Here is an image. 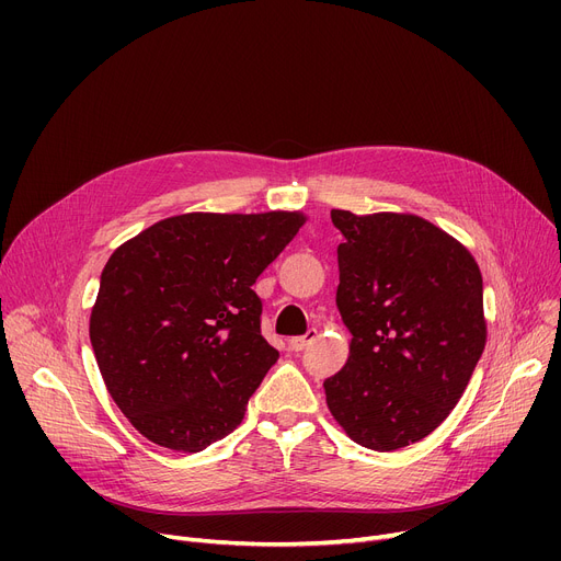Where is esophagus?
I'll return each mask as SVG.
<instances>
[{
    "label": "esophagus",
    "mask_w": 561,
    "mask_h": 561,
    "mask_svg": "<svg viewBox=\"0 0 561 561\" xmlns=\"http://www.w3.org/2000/svg\"><path fill=\"white\" fill-rule=\"evenodd\" d=\"M316 336H318V330H307V334H302V336H296V339H290L288 341V347L293 350V352H302L309 343H313L316 341Z\"/></svg>",
    "instance_id": "34e87169"
}]
</instances>
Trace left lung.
I'll return each instance as SVG.
<instances>
[{"label":"left lung","mask_w":561,"mask_h":561,"mask_svg":"<svg viewBox=\"0 0 561 561\" xmlns=\"http://www.w3.org/2000/svg\"><path fill=\"white\" fill-rule=\"evenodd\" d=\"M332 222L343 233L336 305L352 343L322 385L328 407L355 444L398 450L448 419L482 357V273L419 216L332 209Z\"/></svg>","instance_id":"1"}]
</instances>
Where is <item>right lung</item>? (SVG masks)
<instances>
[{"label":"right lung","instance_id":"1","mask_svg":"<svg viewBox=\"0 0 561 561\" xmlns=\"http://www.w3.org/2000/svg\"><path fill=\"white\" fill-rule=\"evenodd\" d=\"M302 225L298 211L184 214L111 254L91 343L111 398L152 444L199 453L241 425L279 357L252 284Z\"/></svg>","mask_w":561,"mask_h":561}]
</instances>
